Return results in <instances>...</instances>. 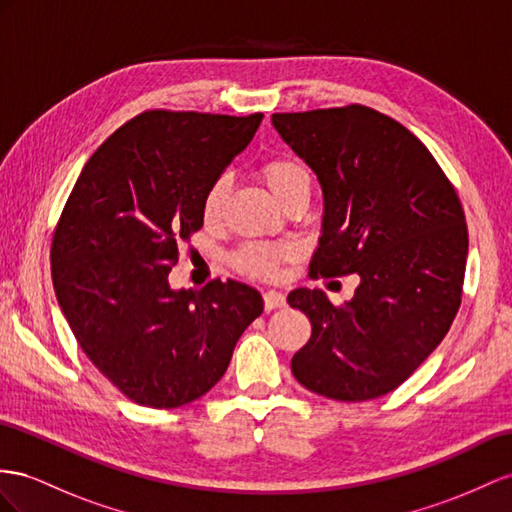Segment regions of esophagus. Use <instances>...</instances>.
<instances>
[{"label": "esophagus", "mask_w": 512, "mask_h": 512, "mask_svg": "<svg viewBox=\"0 0 512 512\" xmlns=\"http://www.w3.org/2000/svg\"><path fill=\"white\" fill-rule=\"evenodd\" d=\"M264 305H266V311L285 307V294H281V292H274V290L264 292Z\"/></svg>", "instance_id": "esophagus-1"}]
</instances>
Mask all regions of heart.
Returning a JSON list of instances; mask_svg holds the SVG:
<instances>
[{
	"label": "heart",
	"instance_id": "obj_1",
	"mask_svg": "<svg viewBox=\"0 0 512 512\" xmlns=\"http://www.w3.org/2000/svg\"><path fill=\"white\" fill-rule=\"evenodd\" d=\"M261 179L272 192L277 201L285 199L287 194L309 186V170L300 164L294 157H272L261 166ZM229 179L218 177L212 186H209L205 199H203V216L207 222H212L220 216L222 205L227 199ZM290 257V248L287 246H274V244H248L235 255V264L246 274L261 279H272L279 270V261Z\"/></svg>",
	"mask_w": 512,
	"mask_h": 512
}]
</instances>
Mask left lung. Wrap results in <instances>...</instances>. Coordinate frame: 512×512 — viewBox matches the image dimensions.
<instances>
[{"instance_id":"left-lung-1","label":"left lung","mask_w":512,"mask_h":512,"mask_svg":"<svg viewBox=\"0 0 512 512\" xmlns=\"http://www.w3.org/2000/svg\"><path fill=\"white\" fill-rule=\"evenodd\" d=\"M272 125L322 188L311 274L359 277L342 307L322 290L287 296L311 322L292 374L333 400L381 398L441 344L461 305V201L424 144L372 108L272 114Z\"/></svg>"}]
</instances>
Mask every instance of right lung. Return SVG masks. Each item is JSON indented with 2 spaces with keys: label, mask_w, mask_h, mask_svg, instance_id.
I'll return each instance as SVG.
<instances>
[{
  "label": "right lung",
  "mask_w": 512,
  "mask_h": 512,
  "mask_svg": "<svg viewBox=\"0 0 512 512\" xmlns=\"http://www.w3.org/2000/svg\"><path fill=\"white\" fill-rule=\"evenodd\" d=\"M264 114L153 110L101 144L77 177L51 244L58 305L86 357L129 400L177 409L227 372L264 298L240 281L173 290L177 244Z\"/></svg>",
  "instance_id": "1"
}]
</instances>
